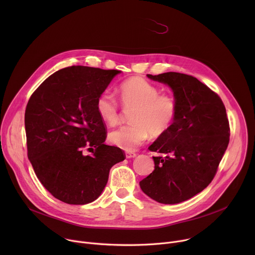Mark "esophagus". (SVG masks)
I'll return each instance as SVG.
<instances>
[{"instance_id": "34e87169", "label": "esophagus", "mask_w": 255, "mask_h": 255, "mask_svg": "<svg viewBox=\"0 0 255 255\" xmlns=\"http://www.w3.org/2000/svg\"><path fill=\"white\" fill-rule=\"evenodd\" d=\"M136 153L135 152H132V151H127L126 152V157L127 158H134V157H136Z\"/></svg>"}]
</instances>
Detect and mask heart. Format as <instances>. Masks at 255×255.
Here are the masks:
<instances>
[{
  "label": "heart",
  "mask_w": 255,
  "mask_h": 255,
  "mask_svg": "<svg viewBox=\"0 0 255 255\" xmlns=\"http://www.w3.org/2000/svg\"><path fill=\"white\" fill-rule=\"evenodd\" d=\"M119 94L123 107L130 113V125L119 127L109 134L115 146L132 151L149 137L159 136L170 129L177 115V103L169 94L141 78H132L121 84ZM97 112L108 125H115L120 117L118 103L110 92H103L97 99Z\"/></svg>",
  "instance_id": "b5f03b06"
}]
</instances>
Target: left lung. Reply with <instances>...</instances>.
Instances as JSON below:
<instances>
[{"label": "left lung", "instance_id": "obj_1", "mask_svg": "<svg viewBox=\"0 0 255 255\" xmlns=\"http://www.w3.org/2000/svg\"><path fill=\"white\" fill-rule=\"evenodd\" d=\"M147 78L168 86L177 115L168 131L150 145L154 170L139 185L152 200L167 205L187 201L214 178L229 143L230 128L220 97L198 79L164 72Z\"/></svg>", "mask_w": 255, "mask_h": 255}]
</instances>
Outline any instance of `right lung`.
Wrapping results in <instances>:
<instances>
[{"label": "right lung", "instance_id": "obj_1", "mask_svg": "<svg viewBox=\"0 0 255 255\" xmlns=\"http://www.w3.org/2000/svg\"><path fill=\"white\" fill-rule=\"evenodd\" d=\"M116 69L69 66L57 70L36 90L26 107L28 158L43 187L70 205L97 200L111 167L123 151L109 146L96 103ZM87 149L92 154L84 153Z\"/></svg>", "mask_w": 255, "mask_h": 255}]
</instances>
